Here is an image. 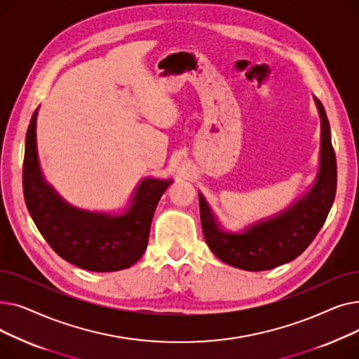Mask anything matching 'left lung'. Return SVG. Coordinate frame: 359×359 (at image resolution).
<instances>
[{"label": "left lung", "instance_id": "1", "mask_svg": "<svg viewBox=\"0 0 359 359\" xmlns=\"http://www.w3.org/2000/svg\"><path fill=\"white\" fill-rule=\"evenodd\" d=\"M316 104L322 119V154L320 172L313 189L291 208L271 219L252 225L243 233L222 231L199 194L201 222L206 244L227 265L244 271H268L291 262L314 240L327 218L336 194V156L325 107Z\"/></svg>", "mask_w": 359, "mask_h": 359}]
</instances>
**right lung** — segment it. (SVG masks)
<instances>
[{"mask_svg": "<svg viewBox=\"0 0 359 359\" xmlns=\"http://www.w3.org/2000/svg\"><path fill=\"white\" fill-rule=\"evenodd\" d=\"M34 110L23 161V192L27 210L49 246L72 265L93 272H113L134 265L144 255L151 221L172 180L145 179L130 208L122 215L90 212L68 205L43 180L36 149Z\"/></svg>", "mask_w": 359, "mask_h": 359, "instance_id": "right-lung-1", "label": "right lung"}]
</instances>
